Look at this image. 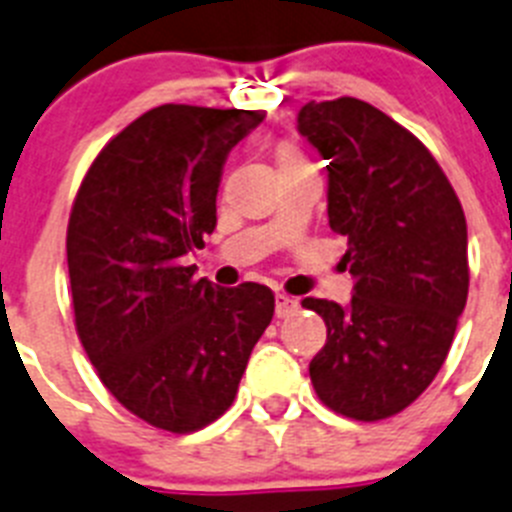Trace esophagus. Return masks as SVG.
<instances>
[{"mask_svg": "<svg viewBox=\"0 0 512 512\" xmlns=\"http://www.w3.org/2000/svg\"><path fill=\"white\" fill-rule=\"evenodd\" d=\"M296 309H299L296 299H291L286 293H275V314H278V317H291Z\"/></svg>", "mask_w": 512, "mask_h": 512, "instance_id": "obj_1", "label": "esophagus"}]
</instances>
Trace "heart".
I'll return each mask as SVG.
<instances>
[{"mask_svg":"<svg viewBox=\"0 0 512 512\" xmlns=\"http://www.w3.org/2000/svg\"><path fill=\"white\" fill-rule=\"evenodd\" d=\"M275 162H278V170H291V167H306L309 157H306V151L301 149L299 144H293V141H283L275 149Z\"/></svg>","mask_w":512,"mask_h":512,"instance_id":"b5f03b06","label":"heart"}]
</instances>
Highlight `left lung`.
Listing matches in <instances>:
<instances>
[{"label": "left lung", "mask_w": 512, "mask_h": 512, "mask_svg": "<svg viewBox=\"0 0 512 512\" xmlns=\"http://www.w3.org/2000/svg\"><path fill=\"white\" fill-rule=\"evenodd\" d=\"M299 131L330 162L327 216L353 275L348 306L301 301L327 324L311 384L337 415L386 420L451 350L469 293L464 208L428 146L368 102H306Z\"/></svg>", "instance_id": "8db88e82"}]
</instances>
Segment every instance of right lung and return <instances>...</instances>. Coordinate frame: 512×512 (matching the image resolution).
<instances>
[{
  "instance_id": "add662e5",
  "label": "right lung",
  "mask_w": 512,
  "mask_h": 512,
  "mask_svg": "<svg viewBox=\"0 0 512 512\" xmlns=\"http://www.w3.org/2000/svg\"><path fill=\"white\" fill-rule=\"evenodd\" d=\"M265 110L159 105L102 146L66 229L74 324L118 402L167 433L219 420L237 397L275 296L219 288L185 255L216 229L226 154Z\"/></svg>"
}]
</instances>
